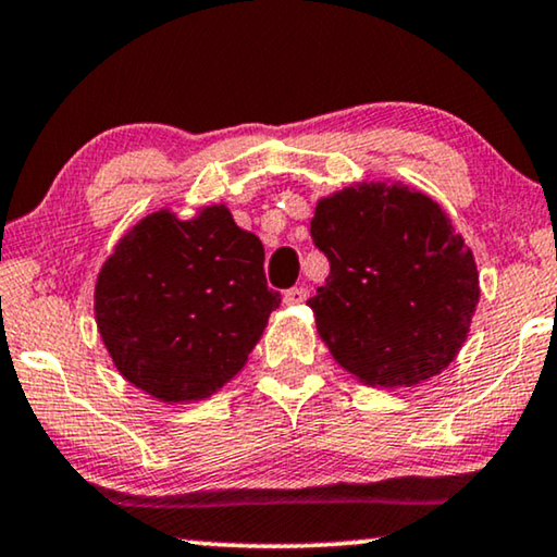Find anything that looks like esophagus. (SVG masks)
I'll list each match as a JSON object with an SVG mask.
<instances>
[{"label":"esophagus","instance_id":"esophagus-1","mask_svg":"<svg viewBox=\"0 0 557 557\" xmlns=\"http://www.w3.org/2000/svg\"><path fill=\"white\" fill-rule=\"evenodd\" d=\"M307 299H309V288H304V286H294L284 294V301L288 304V307H301Z\"/></svg>","mask_w":557,"mask_h":557}]
</instances>
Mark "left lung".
<instances>
[{
	"instance_id": "left-lung-1",
	"label": "left lung",
	"mask_w": 557,
	"mask_h": 557,
	"mask_svg": "<svg viewBox=\"0 0 557 557\" xmlns=\"http://www.w3.org/2000/svg\"><path fill=\"white\" fill-rule=\"evenodd\" d=\"M311 238L330 276L309 307L349 375L413 387L454 362L479 304V271L436 200L400 182H357L317 202Z\"/></svg>"
}]
</instances>
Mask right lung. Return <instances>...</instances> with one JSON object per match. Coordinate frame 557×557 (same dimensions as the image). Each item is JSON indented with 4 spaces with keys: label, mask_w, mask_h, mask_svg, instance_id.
<instances>
[{
    "label": "right lung",
    "mask_w": 557,
    "mask_h": 557,
    "mask_svg": "<svg viewBox=\"0 0 557 557\" xmlns=\"http://www.w3.org/2000/svg\"><path fill=\"white\" fill-rule=\"evenodd\" d=\"M263 243L225 205L193 218L157 210L128 227L96 278L94 311L111 362L162 403L205 400L238 375L281 294Z\"/></svg>",
    "instance_id": "add662e5"
}]
</instances>
